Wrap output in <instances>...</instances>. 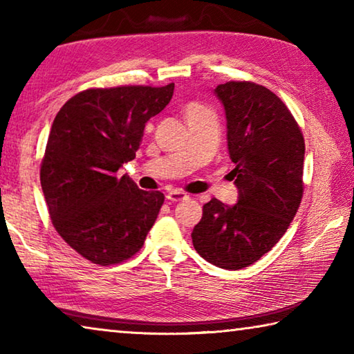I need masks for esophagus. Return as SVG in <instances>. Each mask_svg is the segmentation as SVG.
Returning a JSON list of instances; mask_svg holds the SVG:
<instances>
[{"label": "esophagus", "instance_id": "obj_1", "mask_svg": "<svg viewBox=\"0 0 354 354\" xmlns=\"http://www.w3.org/2000/svg\"><path fill=\"white\" fill-rule=\"evenodd\" d=\"M189 195L184 194L181 190H171L167 194V200L171 201V203H176V201H183V200H187Z\"/></svg>", "mask_w": 354, "mask_h": 354}]
</instances>
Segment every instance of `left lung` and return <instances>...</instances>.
Segmentation results:
<instances>
[{
  "instance_id": "1",
  "label": "left lung",
  "mask_w": 354,
  "mask_h": 354,
  "mask_svg": "<svg viewBox=\"0 0 354 354\" xmlns=\"http://www.w3.org/2000/svg\"><path fill=\"white\" fill-rule=\"evenodd\" d=\"M223 104L230 173L239 192L227 206L212 198L203 206L192 242L203 259L241 270L268 253L284 236L303 196L304 139L277 95L254 82L215 87Z\"/></svg>"
}]
</instances>
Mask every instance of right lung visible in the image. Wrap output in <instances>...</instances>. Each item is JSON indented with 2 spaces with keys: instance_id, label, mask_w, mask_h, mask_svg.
<instances>
[{
  "instance_id": "add662e5",
  "label": "right lung",
  "mask_w": 354,
  "mask_h": 354,
  "mask_svg": "<svg viewBox=\"0 0 354 354\" xmlns=\"http://www.w3.org/2000/svg\"><path fill=\"white\" fill-rule=\"evenodd\" d=\"M175 84L88 88L53 122L40 184L53 225L71 248L98 266L142 248L164 194L117 176L136 158L147 122L170 103Z\"/></svg>"
}]
</instances>
